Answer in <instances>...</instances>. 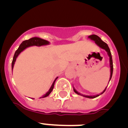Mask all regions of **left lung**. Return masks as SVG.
I'll list each match as a JSON object with an SVG mask.
<instances>
[{
	"instance_id": "obj_1",
	"label": "left lung",
	"mask_w": 128,
	"mask_h": 128,
	"mask_svg": "<svg viewBox=\"0 0 128 128\" xmlns=\"http://www.w3.org/2000/svg\"><path fill=\"white\" fill-rule=\"evenodd\" d=\"M88 38H90L92 40H93V41H94V42H95V44H96V45H98V46H100V48H102V49H104V50H105V51L107 52L109 58H110V80H109V82H110V81L111 80V77H112V72H113V65H112V56H111V52H110V48H109L108 45L107 44H106L105 42H103V40H102V39H101L99 37V36H97V35H90V36H88ZM107 86L106 87L105 89H104V90H103V92H102V93H100V94H96V95H93V96L85 95V94H82V93H79V92H77V91L76 90L75 88H74V86H73V91H74V93H76L77 94H78V95L82 96L85 97V98H96V97L99 96L100 95H101V94H103V93H104V92H105V90H106V89Z\"/></svg>"
}]
</instances>
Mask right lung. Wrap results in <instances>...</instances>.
Returning <instances> with one entry per match:
<instances>
[{"label":"right lung","instance_id":"add662e5","mask_svg":"<svg viewBox=\"0 0 128 128\" xmlns=\"http://www.w3.org/2000/svg\"><path fill=\"white\" fill-rule=\"evenodd\" d=\"M50 44V42L47 40H44L42 38H40L39 37H33L30 38L29 40H25V41L22 42V43L20 45L19 47L18 48L17 50L15 52L14 55V58H13V60H12V70H13V68H14V66L15 62L16 61V59L18 57V55H20V54L22 52L24 51L25 49H26V48L29 47V46H44V45H47ZM58 78V77H56V78L55 79V80L53 82L52 84L51 87L49 89V90L42 97H40V98H45V97L48 96L49 94H50L52 92L53 89H54V84H55V81L56 80V79ZM34 99V98H33Z\"/></svg>","mask_w":128,"mask_h":128}]
</instances>
